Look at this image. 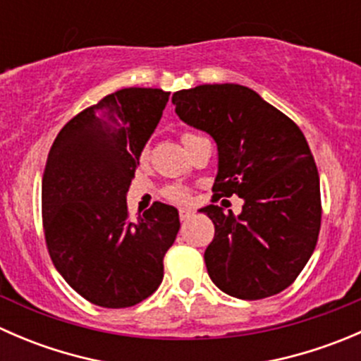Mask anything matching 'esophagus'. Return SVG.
Returning a JSON list of instances; mask_svg holds the SVG:
<instances>
[{
	"label": "esophagus",
	"mask_w": 361,
	"mask_h": 361,
	"mask_svg": "<svg viewBox=\"0 0 361 361\" xmlns=\"http://www.w3.org/2000/svg\"><path fill=\"white\" fill-rule=\"evenodd\" d=\"M192 214H194V211L187 209V207H181V209H180V220H187V218H190Z\"/></svg>",
	"instance_id": "34e87169"
}]
</instances>
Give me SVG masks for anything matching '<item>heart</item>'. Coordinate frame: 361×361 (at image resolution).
Listing matches in <instances>:
<instances>
[{
    "instance_id": "1",
    "label": "heart",
    "mask_w": 361,
    "mask_h": 361,
    "mask_svg": "<svg viewBox=\"0 0 361 361\" xmlns=\"http://www.w3.org/2000/svg\"><path fill=\"white\" fill-rule=\"evenodd\" d=\"M188 136H194V134L185 133L183 136H181V140H183V137H188ZM147 157H148V147H143V150L140 152V159L145 160ZM162 195L166 199H169V201H173V202H185L188 199L187 188L181 187V185H169V187L164 188Z\"/></svg>"
}]
</instances>
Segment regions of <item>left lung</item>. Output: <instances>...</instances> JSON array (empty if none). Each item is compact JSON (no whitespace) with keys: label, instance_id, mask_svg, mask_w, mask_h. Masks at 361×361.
Listing matches in <instances>:
<instances>
[{"label":"left lung","instance_id":"1","mask_svg":"<svg viewBox=\"0 0 361 361\" xmlns=\"http://www.w3.org/2000/svg\"><path fill=\"white\" fill-rule=\"evenodd\" d=\"M185 123L218 147L213 201L239 195L241 214L202 207L214 224L204 251L211 281L227 295L258 300L288 288L311 258L322 227L319 176L292 118L238 83L178 90Z\"/></svg>","mask_w":361,"mask_h":361}]
</instances>
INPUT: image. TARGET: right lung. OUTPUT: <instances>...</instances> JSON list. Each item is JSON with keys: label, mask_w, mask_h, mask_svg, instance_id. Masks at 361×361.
Wrapping results in <instances>:
<instances>
[{"label": "right lung", "mask_w": 361, "mask_h": 361, "mask_svg": "<svg viewBox=\"0 0 361 361\" xmlns=\"http://www.w3.org/2000/svg\"><path fill=\"white\" fill-rule=\"evenodd\" d=\"M167 101L162 89L116 90L73 116L49 152L42 183L47 248L68 285L101 307L150 297L180 231L176 207L155 202L133 221L126 201Z\"/></svg>", "instance_id": "add662e5"}]
</instances>
